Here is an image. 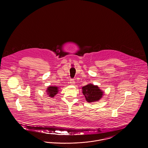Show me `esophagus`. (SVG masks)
Instances as JSON below:
<instances>
[{
    "mask_svg": "<svg viewBox=\"0 0 148 148\" xmlns=\"http://www.w3.org/2000/svg\"><path fill=\"white\" fill-rule=\"evenodd\" d=\"M75 81H74V79H71V80H70V83H71V84H75Z\"/></svg>",
    "mask_w": 148,
    "mask_h": 148,
    "instance_id": "esophagus-1",
    "label": "esophagus"
}]
</instances>
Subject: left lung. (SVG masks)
Masks as SVG:
<instances>
[{"mask_svg":"<svg viewBox=\"0 0 148 148\" xmlns=\"http://www.w3.org/2000/svg\"><path fill=\"white\" fill-rule=\"evenodd\" d=\"M82 92L88 103L98 101L102 98L104 92L98 85L89 84L82 87Z\"/></svg>","mask_w":148,"mask_h":148,"instance_id":"left-lung-1","label":"left lung"}]
</instances>
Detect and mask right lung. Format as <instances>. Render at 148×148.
I'll return each instance as SVG.
<instances>
[{
  "label": "right lung",
  "instance_id": "obj_1",
  "mask_svg": "<svg viewBox=\"0 0 148 148\" xmlns=\"http://www.w3.org/2000/svg\"><path fill=\"white\" fill-rule=\"evenodd\" d=\"M59 87L57 86H49L48 88H47L46 92L49 97L53 98L58 94L59 90Z\"/></svg>",
  "mask_w": 148,
  "mask_h": 148
}]
</instances>
